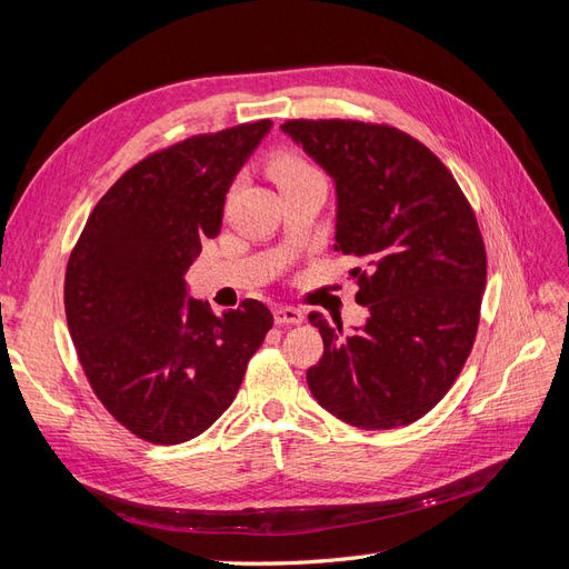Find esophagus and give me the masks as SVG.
I'll return each mask as SVG.
<instances>
[{"mask_svg":"<svg viewBox=\"0 0 569 569\" xmlns=\"http://www.w3.org/2000/svg\"><path fill=\"white\" fill-rule=\"evenodd\" d=\"M272 316L278 325H299L303 320V311L295 306H278L272 311Z\"/></svg>","mask_w":569,"mask_h":569,"instance_id":"34e87169","label":"esophagus"}]
</instances>
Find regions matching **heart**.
<instances>
[{
	"label": "heart",
	"instance_id": "b5f03b06",
	"mask_svg": "<svg viewBox=\"0 0 569 569\" xmlns=\"http://www.w3.org/2000/svg\"><path fill=\"white\" fill-rule=\"evenodd\" d=\"M270 176L278 182L280 192L301 182H325L320 170L311 161L303 159L301 153H280V157L272 159L270 163Z\"/></svg>",
	"mask_w": 569,
	"mask_h": 569
}]
</instances>
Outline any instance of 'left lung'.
<instances>
[{
	"mask_svg": "<svg viewBox=\"0 0 569 569\" xmlns=\"http://www.w3.org/2000/svg\"><path fill=\"white\" fill-rule=\"evenodd\" d=\"M282 130L335 178V249L363 263L351 274L370 311L356 335L311 313L325 349L308 389L360 429L416 422L477 337L487 249L472 206L439 157L393 126L295 118Z\"/></svg>",
	"mask_w": 569,
	"mask_h": 569,
	"instance_id": "8db88e82",
	"label": "left lung"
}]
</instances>
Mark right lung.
<instances>
[{
    "mask_svg": "<svg viewBox=\"0 0 569 569\" xmlns=\"http://www.w3.org/2000/svg\"><path fill=\"white\" fill-rule=\"evenodd\" d=\"M256 120L144 157L99 199L66 266L68 332L111 416L149 443L206 432L237 396L272 313L244 299L220 318L182 274L220 232L226 194L270 130Z\"/></svg>",
    "mask_w": 569,
    "mask_h": 569,
    "instance_id": "obj_1",
    "label": "right lung"
}]
</instances>
